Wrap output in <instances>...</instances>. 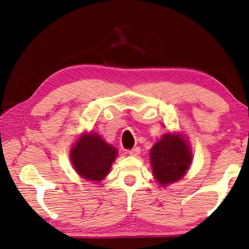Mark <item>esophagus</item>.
Masks as SVG:
<instances>
[{
	"mask_svg": "<svg viewBox=\"0 0 249 249\" xmlns=\"http://www.w3.org/2000/svg\"><path fill=\"white\" fill-rule=\"evenodd\" d=\"M128 154L130 156H133V157H136V156L141 154V148H140V147H135V148H133L132 150L128 151Z\"/></svg>",
	"mask_w": 249,
	"mask_h": 249,
	"instance_id": "1",
	"label": "esophagus"
}]
</instances>
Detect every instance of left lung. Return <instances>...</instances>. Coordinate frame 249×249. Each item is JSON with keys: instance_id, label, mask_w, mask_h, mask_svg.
Segmentation results:
<instances>
[{"instance_id": "left-lung-1", "label": "left lung", "mask_w": 249, "mask_h": 249, "mask_svg": "<svg viewBox=\"0 0 249 249\" xmlns=\"http://www.w3.org/2000/svg\"><path fill=\"white\" fill-rule=\"evenodd\" d=\"M149 158L154 178L161 187H167L179 181L190 169V142L182 133L168 132L151 147Z\"/></svg>"}]
</instances>
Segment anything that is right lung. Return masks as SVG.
I'll use <instances>...</instances> for the list:
<instances>
[{
  "label": "right lung",
  "mask_w": 249,
  "mask_h": 249,
  "mask_svg": "<svg viewBox=\"0 0 249 249\" xmlns=\"http://www.w3.org/2000/svg\"><path fill=\"white\" fill-rule=\"evenodd\" d=\"M119 151L101 135L83 132L70 149V161L81 178L100 182L108 175Z\"/></svg>",
  "instance_id": "1"
}]
</instances>
